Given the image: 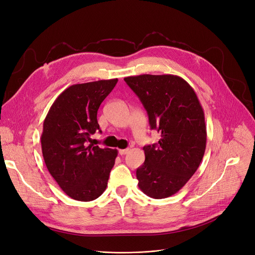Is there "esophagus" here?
<instances>
[{
	"mask_svg": "<svg viewBox=\"0 0 255 255\" xmlns=\"http://www.w3.org/2000/svg\"><path fill=\"white\" fill-rule=\"evenodd\" d=\"M129 152V148H125V149H119V153L121 155H124V154H127Z\"/></svg>",
	"mask_w": 255,
	"mask_h": 255,
	"instance_id": "34e87169",
	"label": "esophagus"
}]
</instances>
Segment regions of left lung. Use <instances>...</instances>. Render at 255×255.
Listing matches in <instances>:
<instances>
[{
  "label": "left lung",
  "instance_id": "obj_1",
  "mask_svg": "<svg viewBox=\"0 0 255 255\" xmlns=\"http://www.w3.org/2000/svg\"><path fill=\"white\" fill-rule=\"evenodd\" d=\"M148 115L158 143L143 147L145 160L136 170L138 186L161 199L178 192L198 169L205 151L204 113L193 88L176 75L143 74L124 78Z\"/></svg>",
  "mask_w": 255,
  "mask_h": 255
}]
</instances>
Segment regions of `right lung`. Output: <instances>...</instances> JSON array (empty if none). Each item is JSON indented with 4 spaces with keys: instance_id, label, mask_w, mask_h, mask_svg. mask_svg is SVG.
<instances>
[{
    "instance_id": "right-lung-1",
    "label": "right lung",
    "mask_w": 255,
    "mask_h": 255,
    "mask_svg": "<svg viewBox=\"0 0 255 255\" xmlns=\"http://www.w3.org/2000/svg\"><path fill=\"white\" fill-rule=\"evenodd\" d=\"M117 82L116 78L69 86L43 121L40 140L45 166L75 200H95L107 188L118 151L87 145V140L100 130L98 110Z\"/></svg>"
}]
</instances>
